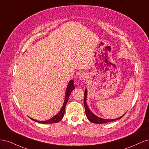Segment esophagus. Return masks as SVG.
<instances>
[{
	"label": "esophagus",
	"instance_id": "obj_1",
	"mask_svg": "<svg viewBox=\"0 0 149 149\" xmlns=\"http://www.w3.org/2000/svg\"><path fill=\"white\" fill-rule=\"evenodd\" d=\"M87 78V75L86 73H82L79 76V78L80 80L81 81H84Z\"/></svg>",
	"mask_w": 149,
	"mask_h": 149
}]
</instances>
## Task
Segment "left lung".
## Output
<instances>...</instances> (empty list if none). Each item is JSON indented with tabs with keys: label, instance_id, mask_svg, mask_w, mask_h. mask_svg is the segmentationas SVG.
Wrapping results in <instances>:
<instances>
[{
	"label": "left lung",
	"instance_id": "8db88e82",
	"mask_svg": "<svg viewBox=\"0 0 149 149\" xmlns=\"http://www.w3.org/2000/svg\"><path fill=\"white\" fill-rule=\"evenodd\" d=\"M86 94H87V90L85 89L84 91V108H85V112H86V114L87 118L88 119V120L91 122L93 123H95V124H104V123H109V122H112L118 119H120V118H123V117L125 115H123V116H121L120 118H119L118 119H102V118H100L96 116L93 113L91 112L89 109V108L88 107V106L86 104Z\"/></svg>",
	"mask_w": 149,
	"mask_h": 149
}]
</instances>
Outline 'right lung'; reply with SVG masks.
<instances>
[{"mask_svg": "<svg viewBox=\"0 0 149 149\" xmlns=\"http://www.w3.org/2000/svg\"><path fill=\"white\" fill-rule=\"evenodd\" d=\"M74 82L73 80L70 81V82L69 83L68 85V87L66 89V96H65V100L63 104V106L62 108L61 109L60 111L58 112V113L55 116H54L53 118H52V119H49L48 120H45V121H38L36 120L35 119H31V120H33L35 122H37V123H42V124H50V123H57L58 122H60L63 118V116L65 114V107L67 104L68 100V98L70 97V94L71 93V91L74 89Z\"/></svg>", "mask_w": 149, "mask_h": 149, "instance_id": "add662e5", "label": "right lung"}]
</instances>
